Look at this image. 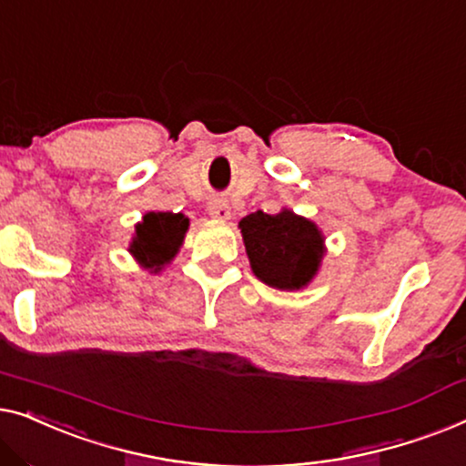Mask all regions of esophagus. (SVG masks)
<instances>
[{"label":"esophagus","mask_w":466,"mask_h":466,"mask_svg":"<svg viewBox=\"0 0 466 466\" xmlns=\"http://www.w3.org/2000/svg\"><path fill=\"white\" fill-rule=\"evenodd\" d=\"M208 215H211V218H215V219H219V221L230 219V215H232L230 205H228V202H221V200L211 202V205H208Z\"/></svg>","instance_id":"esophagus-1"}]
</instances>
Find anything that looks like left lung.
I'll return each instance as SVG.
<instances>
[{"label":"left lung","mask_w":466,"mask_h":466,"mask_svg":"<svg viewBox=\"0 0 466 466\" xmlns=\"http://www.w3.org/2000/svg\"><path fill=\"white\" fill-rule=\"evenodd\" d=\"M238 228L251 270L268 287L298 291L319 272L325 238L310 219L289 208L277 215L255 211L242 218Z\"/></svg>","instance_id":"left-lung-1"}]
</instances>
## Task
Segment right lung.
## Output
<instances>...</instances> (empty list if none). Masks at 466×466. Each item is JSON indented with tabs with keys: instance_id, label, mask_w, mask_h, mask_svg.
Wrapping results in <instances>:
<instances>
[{
	"instance_id": "add662e5",
	"label": "right lung",
	"mask_w": 466,
	"mask_h": 466,
	"mask_svg": "<svg viewBox=\"0 0 466 466\" xmlns=\"http://www.w3.org/2000/svg\"><path fill=\"white\" fill-rule=\"evenodd\" d=\"M187 226L189 219L183 213H146L141 224L135 226L128 251L143 268L160 272L179 251Z\"/></svg>"
}]
</instances>
